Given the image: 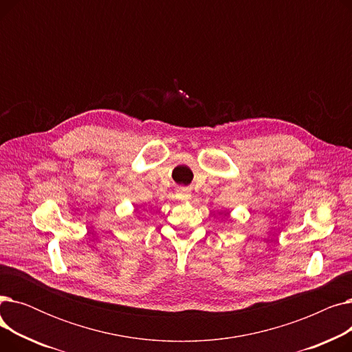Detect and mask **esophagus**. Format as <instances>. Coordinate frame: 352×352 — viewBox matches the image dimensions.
<instances>
[{
    "label": "esophagus",
    "mask_w": 352,
    "mask_h": 352,
    "mask_svg": "<svg viewBox=\"0 0 352 352\" xmlns=\"http://www.w3.org/2000/svg\"><path fill=\"white\" fill-rule=\"evenodd\" d=\"M177 195H178L179 199H190L191 192H190V190H187V188H181V190H178Z\"/></svg>",
    "instance_id": "34e87169"
}]
</instances>
